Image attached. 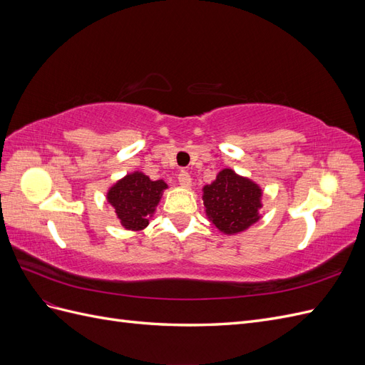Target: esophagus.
Here are the masks:
<instances>
[{"instance_id":"esophagus-1","label":"esophagus","mask_w":365,"mask_h":365,"mask_svg":"<svg viewBox=\"0 0 365 365\" xmlns=\"http://www.w3.org/2000/svg\"><path fill=\"white\" fill-rule=\"evenodd\" d=\"M178 181H180V185H181V187H184V189H189V187L192 185V178H190V175L187 173V172H184V170L178 175Z\"/></svg>"}]
</instances>
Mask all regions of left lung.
Returning a JSON list of instances; mask_svg holds the SVG:
<instances>
[{
    "label": "left lung",
    "instance_id": "left-lung-1",
    "mask_svg": "<svg viewBox=\"0 0 365 365\" xmlns=\"http://www.w3.org/2000/svg\"><path fill=\"white\" fill-rule=\"evenodd\" d=\"M263 190L252 180L222 169L212 184L202 187L205 216L220 233L233 236L259 222Z\"/></svg>",
    "mask_w": 365,
    "mask_h": 365
}]
</instances>
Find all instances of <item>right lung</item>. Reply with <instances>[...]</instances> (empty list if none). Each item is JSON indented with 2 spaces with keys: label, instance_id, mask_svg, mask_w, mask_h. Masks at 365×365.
<instances>
[{
  "label": "right lung",
  "instance_id": "1",
  "mask_svg": "<svg viewBox=\"0 0 365 365\" xmlns=\"http://www.w3.org/2000/svg\"><path fill=\"white\" fill-rule=\"evenodd\" d=\"M168 187L164 180L152 181L146 173L134 170L109 187L106 201L114 208L121 227L130 231H141L155 215L163 192Z\"/></svg>",
  "mask_w": 365,
  "mask_h": 365
}]
</instances>
